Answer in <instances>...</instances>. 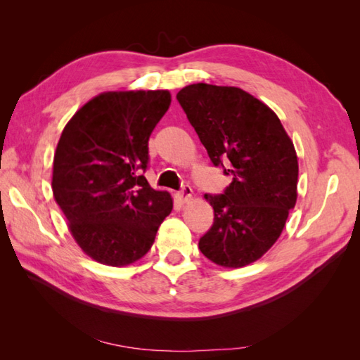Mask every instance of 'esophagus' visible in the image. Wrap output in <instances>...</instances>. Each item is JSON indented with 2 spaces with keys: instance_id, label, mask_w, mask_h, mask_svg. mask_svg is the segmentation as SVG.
<instances>
[{
  "instance_id": "1",
  "label": "esophagus",
  "mask_w": 360,
  "mask_h": 360,
  "mask_svg": "<svg viewBox=\"0 0 360 360\" xmlns=\"http://www.w3.org/2000/svg\"><path fill=\"white\" fill-rule=\"evenodd\" d=\"M192 195H193L192 188H190L188 186H186L184 188L181 190V192L176 193V198H178V201H179L181 204H187L190 200H192Z\"/></svg>"
}]
</instances>
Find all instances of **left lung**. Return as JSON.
Segmentation results:
<instances>
[{"label": "left lung", "instance_id": "left-lung-1", "mask_svg": "<svg viewBox=\"0 0 360 360\" xmlns=\"http://www.w3.org/2000/svg\"><path fill=\"white\" fill-rule=\"evenodd\" d=\"M176 98L212 162L224 160L232 176L224 195H204L215 217L200 250L223 267L254 263L280 238L297 202L294 143L277 114L241 88L193 83Z\"/></svg>", "mask_w": 360, "mask_h": 360}]
</instances>
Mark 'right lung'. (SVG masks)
<instances>
[{
	"mask_svg": "<svg viewBox=\"0 0 360 360\" xmlns=\"http://www.w3.org/2000/svg\"><path fill=\"white\" fill-rule=\"evenodd\" d=\"M167 89L106 91L65 125L53 155L52 193L79 248L97 263L122 267L155 243L173 198L151 188L148 139L170 108Z\"/></svg>",
	"mask_w": 360,
	"mask_h": 360,
	"instance_id": "1",
	"label": "right lung"
}]
</instances>
